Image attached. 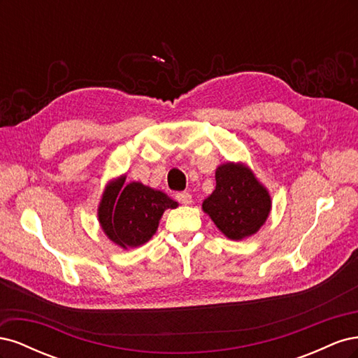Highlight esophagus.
Segmentation results:
<instances>
[{"instance_id": "1", "label": "esophagus", "mask_w": 358, "mask_h": 358, "mask_svg": "<svg viewBox=\"0 0 358 358\" xmlns=\"http://www.w3.org/2000/svg\"><path fill=\"white\" fill-rule=\"evenodd\" d=\"M176 200H178L179 203H182V204H191V203H192L191 194H189V192H187V191L178 192V194H176Z\"/></svg>"}]
</instances>
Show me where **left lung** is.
<instances>
[{
	"instance_id": "8db88e82",
	"label": "left lung",
	"mask_w": 358,
	"mask_h": 358,
	"mask_svg": "<svg viewBox=\"0 0 358 358\" xmlns=\"http://www.w3.org/2000/svg\"><path fill=\"white\" fill-rule=\"evenodd\" d=\"M216 187L203 201V210L231 241L255 234L272 209L268 191L245 164L227 162L215 173Z\"/></svg>"
}]
</instances>
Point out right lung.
Here are the masks:
<instances>
[{
	"label": "right lung",
	"mask_w": 358,
	"mask_h": 358,
	"mask_svg": "<svg viewBox=\"0 0 358 358\" xmlns=\"http://www.w3.org/2000/svg\"><path fill=\"white\" fill-rule=\"evenodd\" d=\"M178 208L167 194L140 182L125 185V176L107 183L99 206V221L109 239L124 249L146 243L166 209Z\"/></svg>",
	"instance_id": "1"
}]
</instances>
